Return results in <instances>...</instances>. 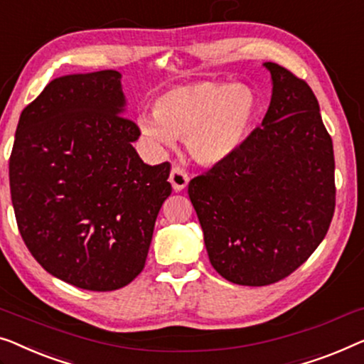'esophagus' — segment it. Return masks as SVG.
I'll use <instances>...</instances> for the list:
<instances>
[{
  "instance_id": "esophagus-1",
  "label": "esophagus",
  "mask_w": 364,
  "mask_h": 364,
  "mask_svg": "<svg viewBox=\"0 0 364 364\" xmlns=\"http://www.w3.org/2000/svg\"><path fill=\"white\" fill-rule=\"evenodd\" d=\"M169 181L172 183V188L176 192H181L183 188L187 187L188 181H191V177H188V173L186 169H182L181 166H173L172 171H171V177Z\"/></svg>"
}]
</instances>
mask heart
<instances>
[{"instance_id": "obj_1", "label": "heart", "mask_w": 364, "mask_h": 364, "mask_svg": "<svg viewBox=\"0 0 364 364\" xmlns=\"http://www.w3.org/2000/svg\"><path fill=\"white\" fill-rule=\"evenodd\" d=\"M256 114L255 95L243 85L197 82L176 87L138 117L141 133L157 147L186 139L195 161L218 164L243 144Z\"/></svg>"}]
</instances>
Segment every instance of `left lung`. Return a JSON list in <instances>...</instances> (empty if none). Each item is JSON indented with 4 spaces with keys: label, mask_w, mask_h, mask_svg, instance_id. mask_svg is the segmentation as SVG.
Masks as SVG:
<instances>
[{
    "label": "left lung",
    "mask_w": 364,
    "mask_h": 364,
    "mask_svg": "<svg viewBox=\"0 0 364 364\" xmlns=\"http://www.w3.org/2000/svg\"><path fill=\"white\" fill-rule=\"evenodd\" d=\"M261 128L188 183L210 262L240 286H269L302 266L335 212L333 143L307 82L274 62Z\"/></svg>",
    "instance_id": "left-lung-1"
}]
</instances>
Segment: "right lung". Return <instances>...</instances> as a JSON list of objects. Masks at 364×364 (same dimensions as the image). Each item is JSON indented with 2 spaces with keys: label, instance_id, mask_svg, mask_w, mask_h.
Segmentation results:
<instances>
[{
  "label": "right lung",
  "instance_id": "1",
  "mask_svg": "<svg viewBox=\"0 0 364 364\" xmlns=\"http://www.w3.org/2000/svg\"><path fill=\"white\" fill-rule=\"evenodd\" d=\"M121 73L52 80L23 109L9 157L19 233L34 259L87 291L128 286L144 269L169 162L147 166L123 117Z\"/></svg>",
  "mask_w": 364,
  "mask_h": 364
}]
</instances>
